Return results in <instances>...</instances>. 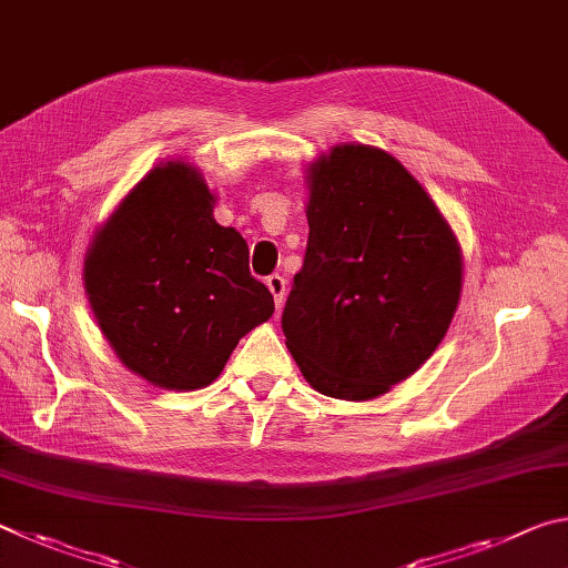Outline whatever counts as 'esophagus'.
Instances as JSON below:
<instances>
[{
	"instance_id": "34e87169",
	"label": "esophagus",
	"mask_w": 568,
	"mask_h": 568,
	"mask_svg": "<svg viewBox=\"0 0 568 568\" xmlns=\"http://www.w3.org/2000/svg\"><path fill=\"white\" fill-rule=\"evenodd\" d=\"M265 285L271 287V293H273V297H275V305L281 307L283 305V301H285V277L283 275H271L265 281Z\"/></svg>"
}]
</instances>
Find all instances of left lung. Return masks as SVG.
Segmentation results:
<instances>
[{"label":"left lung","mask_w":568,"mask_h":568,"mask_svg":"<svg viewBox=\"0 0 568 568\" xmlns=\"http://www.w3.org/2000/svg\"><path fill=\"white\" fill-rule=\"evenodd\" d=\"M307 247L283 333L315 390L368 400L438 348L460 297V247L388 152L343 145L311 165Z\"/></svg>","instance_id":"obj_1"}]
</instances>
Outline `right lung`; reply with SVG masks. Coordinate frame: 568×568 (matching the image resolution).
<instances>
[{"instance_id":"add662e5","label":"right lung","mask_w":568,"mask_h":568,"mask_svg":"<svg viewBox=\"0 0 568 568\" xmlns=\"http://www.w3.org/2000/svg\"><path fill=\"white\" fill-rule=\"evenodd\" d=\"M213 203L197 170L168 162L122 200L84 261L104 338L160 388L213 383L237 341L275 311L250 275L243 235L215 223Z\"/></svg>"}]
</instances>
